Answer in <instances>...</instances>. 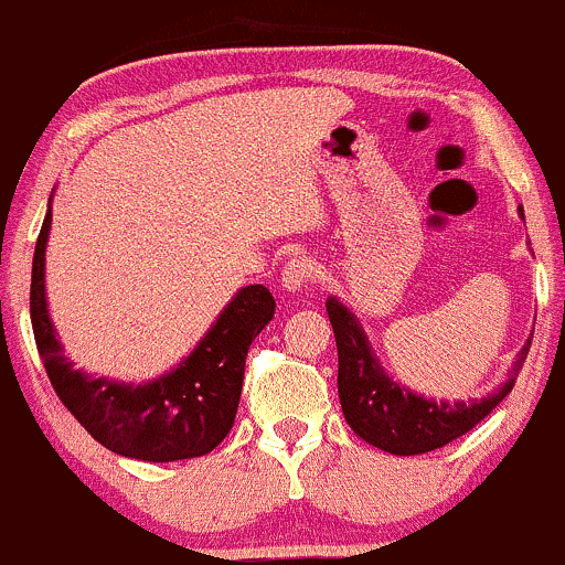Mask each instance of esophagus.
Here are the masks:
<instances>
[{
	"mask_svg": "<svg viewBox=\"0 0 565 565\" xmlns=\"http://www.w3.org/2000/svg\"><path fill=\"white\" fill-rule=\"evenodd\" d=\"M315 264L305 256H294L288 264L282 266V288L296 294V290H305L315 280Z\"/></svg>",
	"mask_w": 565,
	"mask_h": 565,
	"instance_id": "esophagus-1",
	"label": "esophagus"
}]
</instances>
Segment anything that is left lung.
<instances>
[{"label": "left lung", "instance_id": "8db88e82", "mask_svg": "<svg viewBox=\"0 0 565 565\" xmlns=\"http://www.w3.org/2000/svg\"><path fill=\"white\" fill-rule=\"evenodd\" d=\"M518 212L523 217V207H518ZM326 312H329L333 337H337V387L344 420L363 441L391 455H423L439 450L475 428L509 396L520 369H523L527 350H531V339H527L514 358L509 377L493 393L482 398H469V402L463 398L447 402V398L423 396L393 380L380 358L374 355L361 320L344 301L329 296Z\"/></svg>", "mask_w": 565, "mask_h": 565}]
</instances>
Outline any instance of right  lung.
Wrapping results in <instances>:
<instances>
[{"instance_id": "right-lung-1", "label": "right lung", "mask_w": 565, "mask_h": 565, "mask_svg": "<svg viewBox=\"0 0 565 565\" xmlns=\"http://www.w3.org/2000/svg\"><path fill=\"white\" fill-rule=\"evenodd\" d=\"M53 202V193H51ZM51 202L32 260V329L45 372L62 404L107 450L124 458L169 463L202 458L234 426L245 355L253 339L275 318V296L264 285H245L178 366L148 382H120L75 369L64 355L45 294V247Z\"/></svg>"}]
</instances>
